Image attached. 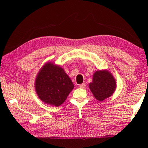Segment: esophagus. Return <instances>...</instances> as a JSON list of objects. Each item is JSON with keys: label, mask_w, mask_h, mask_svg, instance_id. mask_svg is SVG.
I'll list each match as a JSON object with an SVG mask.
<instances>
[{"label": "esophagus", "mask_w": 148, "mask_h": 148, "mask_svg": "<svg viewBox=\"0 0 148 148\" xmlns=\"http://www.w3.org/2000/svg\"><path fill=\"white\" fill-rule=\"evenodd\" d=\"M79 87H80V88L84 89V88H85V87H86V84L83 83V84H79Z\"/></svg>", "instance_id": "obj_1"}]
</instances>
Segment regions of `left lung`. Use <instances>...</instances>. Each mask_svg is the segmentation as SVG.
I'll return each instance as SVG.
<instances>
[{
  "label": "left lung",
  "instance_id": "obj_1",
  "mask_svg": "<svg viewBox=\"0 0 148 148\" xmlns=\"http://www.w3.org/2000/svg\"><path fill=\"white\" fill-rule=\"evenodd\" d=\"M89 87L97 101H103L114 94L116 89V81L108 70H100L94 72Z\"/></svg>",
  "mask_w": 148,
  "mask_h": 148
}]
</instances>
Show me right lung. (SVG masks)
Instances as JSON below:
<instances>
[{
	"label": "right lung",
	"mask_w": 148,
	"mask_h": 148,
	"mask_svg": "<svg viewBox=\"0 0 148 148\" xmlns=\"http://www.w3.org/2000/svg\"><path fill=\"white\" fill-rule=\"evenodd\" d=\"M34 87L42 102L57 107L66 101L74 86L64 69L50 61L40 69L35 78Z\"/></svg>",
	"instance_id": "right-lung-1"
}]
</instances>
